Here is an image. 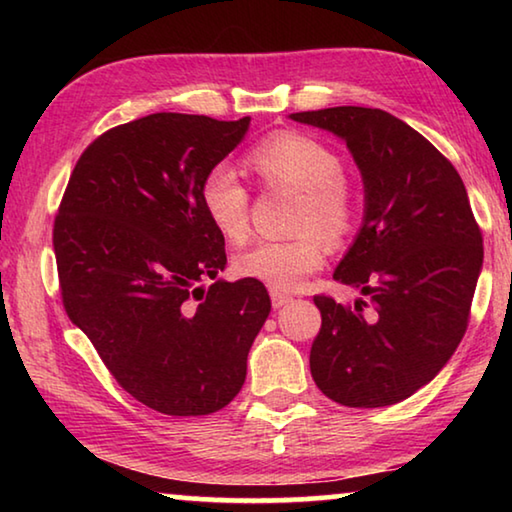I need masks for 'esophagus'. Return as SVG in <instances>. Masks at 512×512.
<instances>
[{"mask_svg":"<svg viewBox=\"0 0 512 512\" xmlns=\"http://www.w3.org/2000/svg\"><path fill=\"white\" fill-rule=\"evenodd\" d=\"M293 298L291 296H284V293H280V291H271V302H273V309H280V307H284V305H289Z\"/></svg>","mask_w":512,"mask_h":512,"instance_id":"obj_1","label":"esophagus"}]
</instances>
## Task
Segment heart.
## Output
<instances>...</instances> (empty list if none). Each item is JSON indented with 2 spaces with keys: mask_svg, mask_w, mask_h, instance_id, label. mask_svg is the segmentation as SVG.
<instances>
[{
  "mask_svg": "<svg viewBox=\"0 0 512 512\" xmlns=\"http://www.w3.org/2000/svg\"><path fill=\"white\" fill-rule=\"evenodd\" d=\"M266 185L300 192L289 241H259L235 257V271L275 291L298 289L325 262V244H341L354 223V198L341 176L343 164L327 144L305 133L268 137L248 155ZM203 212L228 241H244L250 228V196L235 169L219 164L201 183Z\"/></svg>",
  "mask_w": 512,
  "mask_h": 512,
  "instance_id": "b5f03b06",
  "label": "heart"
}]
</instances>
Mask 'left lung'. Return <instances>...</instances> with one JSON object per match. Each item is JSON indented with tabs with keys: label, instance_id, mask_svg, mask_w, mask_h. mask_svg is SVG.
I'll return each mask as SVG.
<instances>
[{
	"label": "left lung",
	"instance_id": "left-lung-1",
	"mask_svg": "<svg viewBox=\"0 0 512 512\" xmlns=\"http://www.w3.org/2000/svg\"><path fill=\"white\" fill-rule=\"evenodd\" d=\"M289 119L343 140L363 180L361 228L334 271L361 298H314L323 325L311 377L352 409L397 404L445 368L467 329L483 266L470 198L452 162L391 112L339 106Z\"/></svg>",
	"mask_w": 512,
	"mask_h": 512
}]
</instances>
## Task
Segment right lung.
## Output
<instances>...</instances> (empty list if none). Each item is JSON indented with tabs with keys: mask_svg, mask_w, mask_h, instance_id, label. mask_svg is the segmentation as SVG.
<instances>
[{
	"mask_svg": "<svg viewBox=\"0 0 512 512\" xmlns=\"http://www.w3.org/2000/svg\"><path fill=\"white\" fill-rule=\"evenodd\" d=\"M250 117L155 112L97 137L76 162L54 223L63 305L126 393L167 415L235 400L271 311L255 280H216L225 239L201 183L244 140ZM215 280L207 292L202 280Z\"/></svg>",
	"mask_w": 512,
	"mask_h": 512,
	"instance_id": "obj_1",
	"label": "right lung"
}]
</instances>
